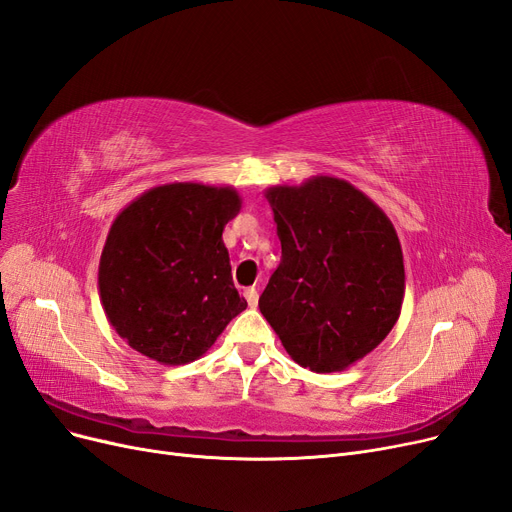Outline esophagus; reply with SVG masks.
Returning a JSON list of instances; mask_svg holds the SVG:
<instances>
[{"mask_svg":"<svg viewBox=\"0 0 512 512\" xmlns=\"http://www.w3.org/2000/svg\"><path fill=\"white\" fill-rule=\"evenodd\" d=\"M244 297H247V303H249V307H257V301H259L257 288H247V291H244Z\"/></svg>","mask_w":512,"mask_h":512,"instance_id":"obj_1","label":"esophagus"}]
</instances>
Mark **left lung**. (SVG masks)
<instances>
[{"mask_svg": "<svg viewBox=\"0 0 512 512\" xmlns=\"http://www.w3.org/2000/svg\"><path fill=\"white\" fill-rule=\"evenodd\" d=\"M282 259L259 309L286 353L311 372H341L379 347L402 311L404 255L391 219L339 177L272 186Z\"/></svg>", "mask_w": 512, "mask_h": 512, "instance_id": "left-lung-1", "label": "left lung"}]
</instances>
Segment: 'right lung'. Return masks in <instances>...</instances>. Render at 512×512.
Wrapping results in <instances>:
<instances>
[{
    "label": "right lung",
    "instance_id": "obj_1",
    "mask_svg": "<svg viewBox=\"0 0 512 512\" xmlns=\"http://www.w3.org/2000/svg\"><path fill=\"white\" fill-rule=\"evenodd\" d=\"M240 207L232 186L173 182L115 217L98 288L110 326L131 349L163 366L194 362L247 309L221 240Z\"/></svg>",
    "mask_w": 512,
    "mask_h": 512
}]
</instances>
